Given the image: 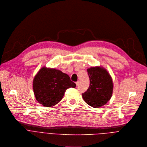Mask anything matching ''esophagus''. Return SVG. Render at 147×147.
Returning a JSON list of instances; mask_svg holds the SVG:
<instances>
[{
    "label": "esophagus",
    "instance_id": "esophagus-1",
    "mask_svg": "<svg viewBox=\"0 0 147 147\" xmlns=\"http://www.w3.org/2000/svg\"><path fill=\"white\" fill-rule=\"evenodd\" d=\"M76 86H78L79 84V81H78V82H76Z\"/></svg>",
    "mask_w": 147,
    "mask_h": 147
}]
</instances>
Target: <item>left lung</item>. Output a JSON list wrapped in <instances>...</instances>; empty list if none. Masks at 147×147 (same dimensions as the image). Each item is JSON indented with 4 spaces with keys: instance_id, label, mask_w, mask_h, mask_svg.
Wrapping results in <instances>:
<instances>
[{
    "instance_id": "8db88e82",
    "label": "left lung",
    "mask_w": 147,
    "mask_h": 147,
    "mask_svg": "<svg viewBox=\"0 0 147 147\" xmlns=\"http://www.w3.org/2000/svg\"><path fill=\"white\" fill-rule=\"evenodd\" d=\"M90 79V86L82 93L84 101L93 108L104 105L111 98L113 82L108 71L102 67H91L87 69Z\"/></svg>"
}]
</instances>
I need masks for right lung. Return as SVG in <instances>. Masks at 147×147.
<instances>
[{
    "label": "right lung",
    "mask_w": 147,
    "mask_h": 147,
    "mask_svg": "<svg viewBox=\"0 0 147 147\" xmlns=\"http://www.w3.org/2000/svg\"><path fill=\"white\" fill-rule=\"evenodd\" d=\"M76 84L61 71L42 68L33 81V89L36 100L42 105L51 107L63 98L67 89L75 88Z\"/></svg>",
    "instance_id": "1"
}]
</instances>
